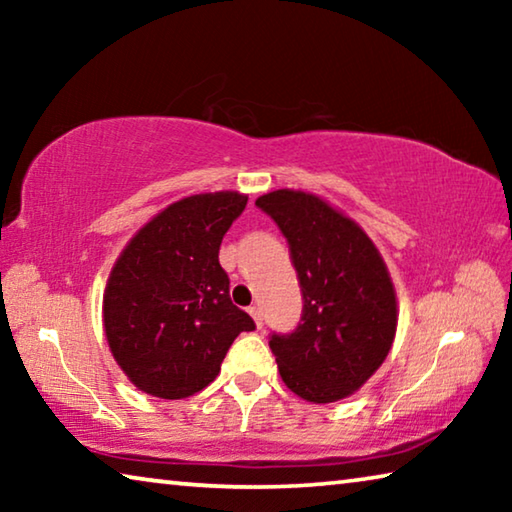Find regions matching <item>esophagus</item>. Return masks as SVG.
I'll return each mask as SVG.
<instances>
[{"label":"esophagus","mask_w":512,"mask_h":512,"mask_svg":"<svg viewBox=\"0 0 512 512\" xmlns=\"http://www.w3.org/2000/svg\"><path fill=\"white\" fill-rule=\"evenodd\" d=\"M248 314L250 316H253L255 318V325L259 327V329H262V325H264V318H262V309H259V307H248Z\"/></svg>","instance_id":"34e87169"}]
</instances>
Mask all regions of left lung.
<instances>
[{
	"mask_svg": "<svg viewBox=\"0 0 512 512\" xmlns=\"http://www.w3.org/2000/svg\"><path fill=\"white\" fill-rule=\"evenodd\" d=\"M255 205L287 239L302 293L296 329L268 336L284 384L307 402L343 400L384 363L395 339L384 259L357 223L318 196L277 189Z\"/></svg>",
	"mask_w": 512,
	"mask_h": 512,
	"instance_id": "1",
	"label": "left lung"
}]
</instances>
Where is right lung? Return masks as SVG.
Masks as SVG:
<instances>
[{"label": "right lung", "instance_id": "right-lung-1", "mask_svg": "<svg viewBox=\"0 0 512 512\" xmlns=\"http://www.w3.org/2000/svg\"><path fill=\"white\" fill-rule=\"evenodd\" d=\"M237 192L169 205L131 239L112 268L103 325L112 357L140 391L180 400L214 381L232 341L255 320L232 305L219 248L246 210Z\"/></svg>", "mask_w": 512, "mask_h": 512}]
</instances>
